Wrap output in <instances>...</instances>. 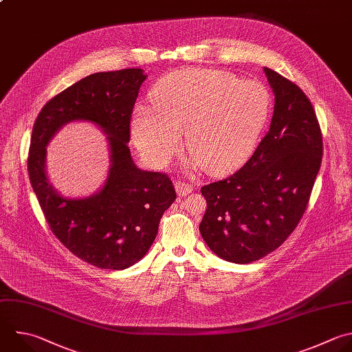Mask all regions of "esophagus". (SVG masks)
I'll return each mask as SVG.
<instances>
[{
	"instance_id": "esophagus-1",
	"label": "esophagus",
	"mask_w": 352,
	"mask_h": 352,
	"mask_svg": "<svg viewBox=\"0 0 352 352\" xmlns=\"http://www.w3.org/2000/svg\"><path fill=\"white\" fill-rule=\"evenodd\" d=\"M175 190L178 193V196H186V195L192 193L193 188L189 184H186V182L178 181V182H175Z\"/></svg>"
}]
</instances>
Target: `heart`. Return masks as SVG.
I'll return each instance as SVG.
<instances>
[{"label": "heart", "instance_id": "heart-1", "mask_svg": "<svg viewBox=\"0 0 352 352\" xmlns=\"http://www.w3.org/2000/svg\"><path fill=\"white\" fill-rule=\"evenodd\" d=\"M153 107L138 104L131 131L140 152L155 167L167 166L182 146L189 166L210 174L239 167L256 148L272 98L257 80L241 81L212 69H186L164 77L152 92Z\"/></svg>", "mask_w": 352, "mask_h": 352}]
</instances>
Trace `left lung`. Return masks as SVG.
I'll return each mask as SVG.
<instances>
[{
    "mask_svg": "<svg viewBox=\"0 0 352 352\" xmlns=\"http://www.w3.org/2000/svg\"><path fill=\"white\" fill-rule=\"evenodd\" d=\"M275 95L270 131L249 162L204 185L199 230L219 258L250 264L276 250L300 222L320 168L322 134L307 95L264 67Z\"/></svg>",
    "mask_w": 352,
    "mask_h": 352,
    "instance_id": "1",
    "label": "left lung"
}]
</instances>
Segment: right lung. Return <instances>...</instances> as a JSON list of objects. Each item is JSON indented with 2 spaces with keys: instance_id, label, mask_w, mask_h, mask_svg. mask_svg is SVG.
Segmentation results:
<instances>
[{
  "instance_id": "add662e5",
  "label": "right lung",
  "mask_w": 352,
  "mask_h": 352,
  "mask_svg": "<svg viewBox=\"0 0 352 352\" xmlns=\"http://www.w3.org/2000/svg\"><path fill=\"white\" fill-rule=\"evenodd\" d=\"M148 74L123 69L89 74L40 111L33 126L29 177L54 235L82 261L102 270H126L153 245L164 211L177 199L171 179L135 166L129 148L130 122ZM88 121L106 135L109 171L91 197L67 198L46 174V146L69 122Z\"/></svg>"
}]
</instances>
